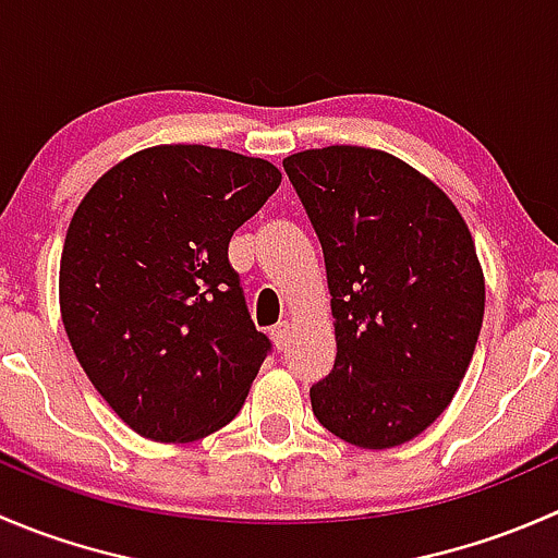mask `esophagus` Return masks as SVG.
Returning <instances> with one entry per match:
<instances>
[{
	"mask_svg": "<svg viewBox=\"0 0 558 558\" xmlns=\"http://www.w3.org/2000/svg\"><path fill=\"white\" fill-rule=\"evenodd\" d=\"M269 337H272L275 348H278V351H283V348L289 345V337H291L289 320H280V324H275L272 329H269Z\"/></svg>",
	"mask_w": 558,
	"mask_h": 558,
	"instance_id": "1",
	"label": "esophagus"
}]
</instances>
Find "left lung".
<instances>
[{
  "label": "left lung",
  "instance_id": "8db88e82",
  "mask_svg": "<svg viewBox=\"0 0 558 558\" xmlns=\"http://www.w3.org/2000/svg\"><path fill=\"white\" fill-rule=\"evenodd\" d=\"M326 262L335 369L313 413L359 448L402 446L448 408L475 353L486 286L456 205L384 150L329 145L283 159Z\"/></svg>",
  "mask_w": 558,
  "mask_h": 558
}]
</instances>
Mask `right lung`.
<instances>
[{
	"instance_id": "add662e5",
	"label": "right lung",
	"mask_w": 558,
	"mask_h": 558,
	"mask_svg": "<svg viewBox=\"0 0 558 558\" xmlns=\"http://www.w3.org/2000/svg\"><path fill=\"white\" fill-rule=\"evenodd\" d=\"M280 185L264 159L156 145L92 185L66 229L59 305L88 380L156 442L227 426L269 353L229 240Z\"/></svg>"
}]
</instances>
